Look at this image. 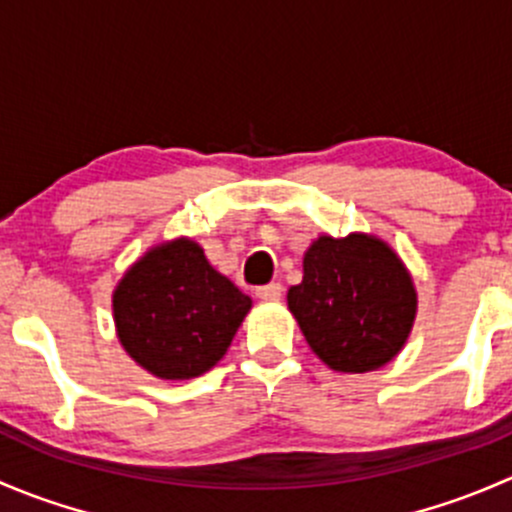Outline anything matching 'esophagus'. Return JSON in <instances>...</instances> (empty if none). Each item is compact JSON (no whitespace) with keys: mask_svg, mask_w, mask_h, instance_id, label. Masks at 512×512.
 <instances>
[{"mask_svg":"<svg viewBox=\"0 0 512 512\" xmlns=\"http://www.w3.org/2000/svg\"><path fill=\"white\" fill-rule=\"evenodd\" d=\"M255 294L260 299H265V302H277V299L282 297V285L280 282H270V285L265 287H257Z\"/></svg>","mask_w":512,"mask_h":512,"instance_id":"obj_1","label":"esophagus"}]
</instances>
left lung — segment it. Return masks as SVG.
Here are the masks:
<instances>
[{
	"instance_id": "1",
	"label": "left lung",
	"mask_w": 512,
	"mask_h": 512,
	"mask_svg": "<svg viewBox=\"0 0 512 512\" xmlns=\"http://www.w3.org/2000/svg\"><path fill=\"white\" fill-rule=\"evenodd\" d=\"M302 267V282L287 292L289 312L329 369L364 374L401 352L416 319V289L384 240L322 235Z\"/></svg>"
}]
</instances>
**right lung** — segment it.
I'll return each mask as SVG.
<instances>
[{
	"mask_svg": "<svg viewBox=\"0 0 512 512\" xmlns=\"http://www.w3.org/2000/svg\"><path fill=\"white\" fill-rule=\"evenodd\" d=\"M250 307L252 299L188 237L148 250L113 289V322L123 349L168 381L213 369Z\"/></svg>",
	"mask_w": 512,
	"mask_h": 512,
	"instance_id": "add662e5",
	"label": "right lung"
}]
</instances>
